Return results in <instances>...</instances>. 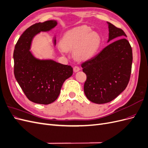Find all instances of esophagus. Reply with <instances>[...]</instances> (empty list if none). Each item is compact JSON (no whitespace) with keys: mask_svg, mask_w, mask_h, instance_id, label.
<instances>
[{"mask_svg":"<svg viewBox=\"0 0 148 148\" xmlns=\"http://www.w3.org/2000/svg\"><path fill=\"white\" fill-rule=\"evenodd\" d=\"M79 70H80V69L78 66H75L73 67V71H75V72H77V71H78Z\"/></svg>","mask_w":148,"mask_h":148,"instance_id":"34e87169","label":"esophagus"}]
</instances>
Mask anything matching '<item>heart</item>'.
Wrapping results in <instances>:
<instances>
[{
	"label": "heart",
	"mask_w": 148,
	"mask_h": 148,
	"mask_svg": "<svg viewBox=\"0 0 148 148\" xmlns=\"http://www.w3.org/2000/svg\"><path fill=\"white\" fill-rule=\"evenodd\" d=\"M100 43L98 33L91 31L89 26L83 25L65 33L60 44L65 51L73 49V55L77 59L86 60L95 55Z\"/></svg>",
	"instance_id": "b5f03b06"
}]
</instances>
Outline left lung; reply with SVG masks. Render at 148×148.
Masks as SVG:
<instances>
[{
  "label": "left lung",
  "mask_w": 148,
  "mask_h": 148,
  "mask_svg": "<svg viewBox=\"0 0 148 148\" xmlns=\"http://www.w3.org/2000/svg\"><path fill=\"white\" fill-rule=\"evenodd\" d=\"M109 44L95 56L82 64L86 75L84 92L88 99L96 104L109 102L127 88L132 72V49L126 34L108 23ZM122 37V38H121Z\"/></svg>",
  "instance_id": "obj_1"
}]
</instances>
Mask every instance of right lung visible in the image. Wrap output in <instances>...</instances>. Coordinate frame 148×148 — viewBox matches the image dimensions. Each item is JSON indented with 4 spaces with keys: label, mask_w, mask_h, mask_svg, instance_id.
Returning a JSON list of instances; mask_svg holds the SVG:
<instances>
[{
    "label": "right lung",
    "mask_w": 148,
    "mask_h": 148,
    "mask_svg": "<svg viewBox=\"0 0 148 148\" xmlns=\"http://www.w3.org/2000/svg\"><path fill=\"white\" fill-rule=\"evenodd\" d=\"M56 25V21L49 20L29 26L18 40L13 52L15 77L28 99L36 104L46 105L54 102L64 82L73 74L71 66L52 60L37 59L29 51L36 34Z\"/></svg>",
    "instance_id": "right-lung-1"
}]
</instances>
